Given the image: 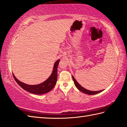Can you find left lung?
<instances>
[{"label": "left lung", "instance_id": "left-lung-1", "mask_svg": "<svg viewBox=\"0 0 127 127\" xmlns=\"http://www.w3.org/2000/svg\"><path fill=\"white\" fill-rule=\"evenodd\" d=\"M72 79L74 80V82L75 83V85L76 86V87H77V88L78 90H80L81 92H82L84 93L85 94H89V95H93V94H95L97 93H99L100 92H101L102 91V90L101 91H89L86 90V89L84 88L83 87H82L81 86L79 83H78L76 80L75 79V78L74 77V76H72Z\"/></svg>", "mask_w": 127, "mask_h": 127}]
</instances>
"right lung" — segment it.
Wrapping results in <instances>:
<instances>
[{
  "label": "right lung",
  "instance_id": "1",
  "mask_svg": "<svg viewBox=\"0 0 127 127\" xmlns=\"http://www.w3.org/2000/svg\"><path fill=\"white\" fill-rule=\"evenodd\" d=\"M60 60H58L55 63L52 74L48 79L42 83L36 85H29L18 80L13 74V78L19 86H21L24 90L31 93L35 94H42L48 93L53 89L56 85L57 80V68Z\"/></svg>",
  "mask_w": 127,
  "mask_h": 127
}]
</instances>
